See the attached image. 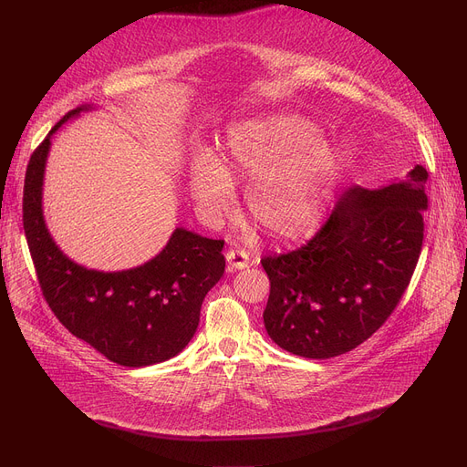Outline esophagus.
<instances>
[{
	"instance_id": "1",
	"label": "esophagus",
	"mask_w": 467,
	"mask_h": 467,
	"mask_svg": "<svg viewBox=\"0 0 467 467\" xmlns=\"http://www.w3.org/2000/svg\"><path fill=\"white\" fill-rule=\"evenodd\" d=\"M225 257L233 271H242L250 265V254L246 250H229Z\"/></svg>"
}]
</instances>
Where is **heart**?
<instances>
[{
  "mask_svg": "<svg viewBox=\"0 0 467 467\" xmlns=\"http://www.w3.org/2000/svg\"><path fill=\"white\" fill-rule=\"evenodd\" d=\"M337 166V150L307 119L273 114L231 124L221 161L196 158L189 187L202 217L215 223L234 210L233 181L252 180L254 221L278 240H297L320 225Z\"/></svg>",
  "mask_w": 467,
  "mask_h": 467,
  "instance_id": "heart-1",
  "label": "heart"
}]
</instances>
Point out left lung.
I'll use <instances>...</instances> for the list:
<instances>
[{
  "label": "left lung",
  "mask_w": 467,
  "mask_h": 467,
  "mask_svg": "<svg viewBox=\"0 0 467 467\" xmlns=\"http://www.w3.org/2000/svg\"><path fill=\"white\" fill-rule=\"evenodd\" d=\"M428 171L378 189L351 187L317 236L296 252L263 257L271 294L269 337L306 358H330L367 341L407 290L423 240Z\"/></svg>",
  "instance_id": "left-lung-1"
}]
</instances>
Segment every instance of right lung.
<instances>
[{
  "mask_svg": "<svg viewBox=\"0 0 467 467\" xmlns=\"http://www.w3.org/2000/svg\"><path fill=\"white\" fill-rule=\"evenodd\" d=\"M93 109L70 110L32 154L23 198L25 234L39 286L68 332L121 367L143 368L189 346L202 301L225 273V242L175 227L160 254L124 271L79 265L57 246L44 217L51 137L68 119Z\"/></svg>",
  "mask_w": 467,
  "mask_h": 467,
  "instance_id": "1",
  "label": "right lung"
}]
</instances>
